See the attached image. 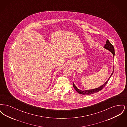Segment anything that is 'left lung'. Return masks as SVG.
<instances>
[{"label":"left lung","mask_w":127,"mask_h":127,"mask_svg":"<svg viewBox=\"0 0 127 127\" xmlns=\"http://www.w3.org/2000/svg\"><path fill=\"white\" fill-rule=\"evenodd\" d=\"M104 48L108 49L109 51H110L112 54L113 55V58L114 59V55H115V50H114V48L113 47V46L111 44V43L109 41V40L107 39V41H106V44L104 46ZM114 72V70L113 71V72L111 74V75H110V77L109 78V79L107 80V81L104 84L102 85L101 86L96 88V89H92V90H87V91H81L80 90L78 89L75 84H74V83L73 82V86L74 88L75 89V90L76 91L79 93V94H82V95H91V94H92L93 93H97V92H99V91L102 90L104 88V87L106 86V85L107 84L108 81H109V79H110V78L111 77L112 75L113 74Z\"/></svg>","instance_id":"left-lung-1"}]
</instances>
